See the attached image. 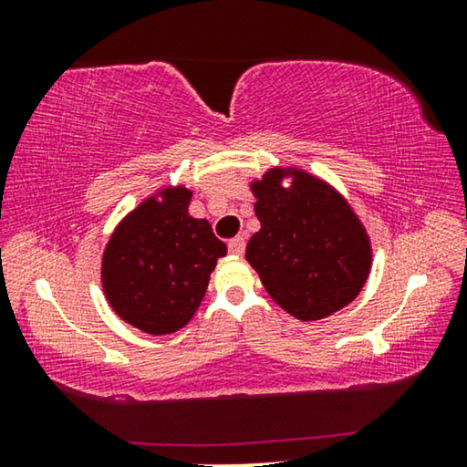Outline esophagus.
<instances>
[{"instance_id": "34e87169", "label": "esophagus", "mask_w": 467, "mask_h": 467, "mask_svg": "<svg viewBox=\"0 0 467 467\" xmlns=\"http://www.w3.org/2000/svg\"><path fill=\"white\" fill-rule=\"evenodd\" d=\"M244 236H236V239H233L231 243H228V251L233 253V255H236V257H241L243 253H244Z\"/></svg>"}]
</instances>
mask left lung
Listing matches in <instances>:
<instances>
[{
    "label": "left lung",
    "mask_w": 467,
    "mask_h": 467,
    "mask_svg": "<svg viewBox=\"0 0 467 467\" xmlns=\"http://www.w3.org/2000/svg\"><path fill=\"white\" fill-rule=\"evenodd\" d=\"M249 189L262 228L244 257L267 295L300 321L329 317L350 305L368 278L373 249L346 197L298 167L267 169Z\"/></svg>",
    "instance_id": "1"
}]
</instances>
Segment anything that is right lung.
Wrapping results in <instances>:
<instances>
[{"mask_svg":"<svg viewBox=\"0 0 467 467\" xmlns=\"http://www.w3.org/2000/svg\"><path fill=\"white\" fill-rule=\"evenodd\" d=\"M192 195L185 185L158 187L123 216L102 251L109 306L150 336L175 334L192 321L226 255L208 220L189 214Z\"/></svg>","mask_w":467,"mask_h":467,"instance_id":"add662e5","label":"right lung"}]
</instances>
